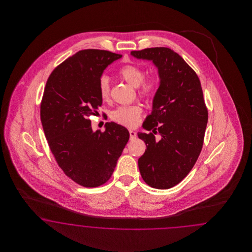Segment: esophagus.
Returning a JSON list of instances; mask_svg holds the SVG:
<instances>
[{"instance_id": "34e87169", "label": "esophagus", "mask_w": 252, "mask_h": 252, "mask_svg": "<svg viewBox=\"0 0 252 252\" xmlns=\"http://www.w3.org/2000/svg\"><path fill=\"white\" fill-rule=\"evenodd\" d=\"M130 139H134L137 137V133L133 130H129Z\"/></svg>"}]
</instances>
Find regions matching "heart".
<instances>
[{
    "mask_svg": "<svg viewBox=\"0 0 252 252\" xmlns=\"http://www.w3.org/2000/svg\"><path fill=\"white\" fill-rule=\"evenodd\" d=\"M118 75L133 87H138L139 93L144 97H151L156 91L157 80L150 78L143 80L145 76L144 70L137 64H126L118 70ZM99 97L107 99L110 95V80L105 76H100L99 80ZM142 113V109L138 104L125 105L116 108L112 112V119L118 124L126 126H134L138 123L139 116Z\"/></svg>",
    "mask_w": 252,
    "mask_h": 252,
    "instance_id": "1",
    "label": "heart"
}]
</instances>
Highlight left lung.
<instances>
[{"label": "left lung", "instance_id": "obj_1", "mask_svg": "<svg viewBox=\"0 0 252 252\" xmlns=\"http://www.w3.org/2000/svg\"><path fill=\"white\" fill-rule=\"evenodd\" d=\"M137 59L153 62L160 84L151 115L138 132L146 151L138 159L141 176L150 187L168 189L189 175L201 152L208 123V111L197 74L178 54L156 47L133 51ZM158 132L161 138L155 139Z\"/></svg>", "mask_w": 252, "mask_h": 252}]
</instances>
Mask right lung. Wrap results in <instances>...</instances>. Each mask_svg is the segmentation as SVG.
Masks as SVG:
<instances>
[{"label": "right lung", "instance_id": "right-lung-1", "mask_svg": "<svg viewBox=\"0 0 252 252\" xmlns=\"http://www.w3.org/2000/svg\"><path fill=\"white\" fill-rule=\"evenodd\" d=\"M122 57L103 50H83L67 58L49 76L40 104V120L58 165L86 188L105 183L129 139V132L107 122L93 131L89 117L102 103L99 80L109 64Z\"/></svg>", "mask_w": 252, "mask_h": 252}]
</instances>
